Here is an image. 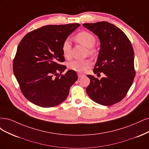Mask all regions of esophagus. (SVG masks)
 I'll use <instances>...</instances> for the list:
<instances>
[{"label":"esophagus","mask_w":149,"mask_h":149,"mask_svg":"<svg viewBox=\"0 0 149 149\" xmlns=\"http://www.w3.org/2000/svg\"><path fill=\"white\" fill-rule=\"evenodd\" d=\"M77 75H78L79 78H81V77H83V76H84V75H83L82 74H80V73H77Z\"/></svg>","instance_id":"34e87169"}]
</instances>
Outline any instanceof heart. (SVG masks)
<instances>
[{"label":"heart","mask_w":149,"mask_h":149,"mask_svg":"<svg viewBox=\"0 0 149 149\" xmlns=\"http://www.w3.org/2000/svg\"><path fill=\"white\" fill-rule=\"evenodd\" d=\"M75 41L80 43L87 48V54L90 56H94L97 54V50L93 47L95 45V38L88 31H82L78 33L75 37ZM72 45L69 39L67 38L62 45V51L63 56L65 58H70L71 56ZM92 62L90 59L85 60H73L68 64V68L70 70L77 72H84L88 68H90Z\"/></svg>","instance_id":"heart-1"}]
</instances>
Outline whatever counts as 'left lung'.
<instances>
[{"label": "left lung", "instance_id": "left-lung-1", "mask_svg": "<svg viewBox=\"0 0 149 149\" xmlns=\"http://www.w3.org/2000/svg\"><path fill=\"white\" fill-rule=\"evenodd\" d=\"M83 26L94 33L100 41L93 72L106 75L99 80L88 75L90 83L86 91L95 102L111 106L126 97L136 75L132 46L125 33L110 23H84Z\"/></svg>", "mask_w": 149, "mask_h": 149}]
</instances>
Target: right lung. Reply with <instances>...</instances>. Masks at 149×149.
Masks as SVG:
<instances>
[{
  "label": "right lung",
  "mask_w": 149,
  "mask_h": 149,
  "mask_svg": "<svg viewBox=\"0 0 149 149\" xmlns=\"http://www.w3.org/2000/svg\"><path fill=\"white\" fill-rule=\"evenodd\" d=\"M80 25L42 26L27 33L19 43L13 73L23 95L37 106L49 108L63 102L78 79L72 70L62 74L66 66L61 63L65 61L62 42Z\"/></svg>",
  "instance_id": "add662e5"
}]
</instances>
